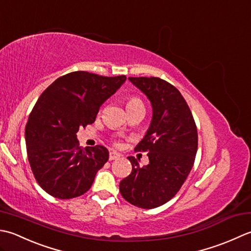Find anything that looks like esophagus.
I'll return each mask as SVG.
<instances>
[{
    "mask_svg": "<svg viewBox=\"0 0 251 251\" xmlns=\"http://www.w3.org/2000/svg\"><path fill=\"white\" fill-rule=\"evenodd\" d=\"M120 154H118V152L116 151H111L109 154V160H116V159H119L120 158Z\"/></svg>",
    "mask_w": 251,
    "mask_h": 251,
    "instance_id": "obj_1",
    "label": "esophagus"
}]
</instances>
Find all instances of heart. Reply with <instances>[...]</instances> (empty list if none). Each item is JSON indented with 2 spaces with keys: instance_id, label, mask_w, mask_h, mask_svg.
Listing matches in <instances>:
<instances>
[{
  "instance_id": "obj_1",
  "label": "heart",
  "mask_w": 251,
  "mask_h": 251,
  "mask_svg": "<svg viewBox=\"0 0 251 251\" xmlns=\"http://www.w3.org/2000/svg\"><path fill=\"white\" fill-rule=\"evenodd\" d=\"M126 110H127V109L137 108V107H144V106H143L142 100L139 99V97L131 96V97H129V99L126 100Z\"/></svg>"
}]
</instances>
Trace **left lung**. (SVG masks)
<instances>
[{
    "mask_svg": "<svg viewBox=\"0 0 251 251\" xmlns=\"http://www.w3.org/2000/svg\"><path fill=\"white\" fill-rule=\"evenodd\" d=\"M129 80L150 100L152 118L135 151H148L150 163L140 167L127 157L132 172L120 182V193L136 207L152 209L175 197L193 168L198 135L190 107L178 90L155 76Z\"/></svg>",
    "mask_w": 251,
    "mask_h": 251,
    "instance_id": "left-lung-1",
    "label": "left lung"
}]
</instances>
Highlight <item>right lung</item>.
Here are the masks:
<instances>
[{
	"label": "right lung",
	"mask_w": 251,
	"mask_h": 251,
	"mask_svg": "<svg viewBox=\"0 0 251 251\" xmlns=\"http://www.w3.org/2000/svg\"><path fill=\"white\" fill-rule=\"evenodd\" d=\"M126 80L75 71L56 79L39 97L25 126V146L35 180L50 196L75 198L91 188L109 152L100 145L79 146L76 132L93 124L100 107Z\"/></svg>",
	"instance_id": "right-lung-1"
}]
</instances>
